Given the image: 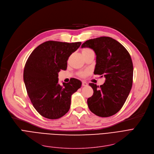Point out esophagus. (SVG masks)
Here are the masks:
<instances>
[{"label": "esophagus", "mask_w": 154, "mask_h": 154, "mask_svg": "<svg viewBox=\"0 0 154 154\" xmlns=\"http://www.w3.org/2000/svg\"><path fill=\"white\" fill-rule=\"evenodd\" d=\"M82 86H87L88 83L86 82H82Z\"/></svg>", "instance_id": "1"}]
</instances>
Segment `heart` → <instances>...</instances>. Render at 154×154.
<instances>
[{
	"label": "heart",
	"mask_w": 154,
	"mask_h": 154,
	"mask_svg": "<svg viewBox=\"0 0 154 154\" xmlns=\"http://www.w3.org/2000/svg\"><path fill=\"white\" fill-rule=\"evenodd\" d=\"M82 52L83 56H85V55H86V54H90V53H94L92 49H90V48H85L82 49ZM87 75H88V72H86V71L80 73V76H81L82 77H85V76H86Z\"/></svg>",
	"instance_id": "1"
}]
</instances>
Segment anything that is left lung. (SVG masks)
<instances>
[{
    "label": "left lung",
    "mask_w": 154,
    "mask_h": 154,
    "mask_svg": "<svg viewBox=\"0 0 154 154\" xmlns=\"http://www.w3.org/2000/svg\"><path fill=\"white\" fill-rule=\"evenodd\" d=\"M92 49L97 56L94 75L105 78L103 85L90 83L93 94L88 98L90 111L101 117H108L120 111L128 96L133 83L134 67L128 51L109 37L88 40L82 48Z\"/></svg>",
    "instance_id": "obj_1"
}]
</instances>
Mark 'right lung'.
Wrapping results in <instances>:
<instances>
[{
	"instance_id": "add662e5",
	"label": "right lung",
	"mask_w": 154,
	"mask_h": 154,
	"mask_svg": "<svg viewBox=\"0 0 154 154\" xmlns=\"http://www.w3.org/2000/svg\"><path fill=\"white\" fill-rule=\"evenodd\" d=\"M81 42L49 41L36 48L29 56L24 69V82L31 103L42 116L60 119L70 108L71 95L82 86L79 79L58 83V72L67 68V61Z\"/></svg>"
}]
</instances>
